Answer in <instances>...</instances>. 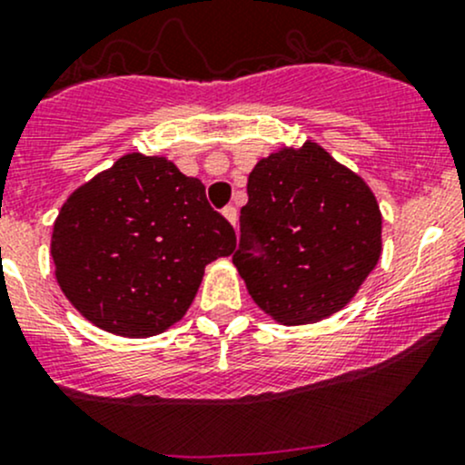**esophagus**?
<instances>
[{"label": "esophagus", "mask_w": 465, "mask_h": 465, "mask_svg": "<svg viewBox=\"0 0 465 465\" xmlns=\"http://www.w3.org/2000/svg\"><path fill=\"white\" fill-rule=\"evenodd\" d=\"M223 217H226L228 222H231L234 228H237V219H239L237 208H234V206H226V208H223Z\"/></svg>", "instance_id": "obj_1"}]
</instances>
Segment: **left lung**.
Wrapping results in <instances>:
<instances>
[{"instance_id":"8db88e82","label":"left lung","mask_w":465,"mask_h":465,"mask_svg":"<svg viewBox=\"0 0 465 465\" xmlns=\"http://www.w3.org/2000/svg\"><path fill=\"white\" fill-rule=\"evenodd\" d=\"M246 188L232 263L252 302L282 326L346 308L381 257V211L366 179L308 139L259 159ZM257 241L262 258L252 257Z\"/></svg>"}]
</instances>
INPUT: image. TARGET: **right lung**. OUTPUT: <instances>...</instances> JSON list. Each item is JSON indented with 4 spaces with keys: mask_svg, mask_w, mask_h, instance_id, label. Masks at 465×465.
Masks as SVG:
<instances>
[{
    "mask_svg": "<svg viewBox=\"0 0 465 465\" xmlns=\"http://www.w3.org/2000/svg\"><path fill=\"white\" fill-rule=\"evenodd\" d=\"M237 237L163 154L126 153L71 193L53 223L54 277L86 322L143 339L191 308L206 266Z\"/></svg>",
    "mask_w": 465,
    "mask_h": 465,
    "instance_id": "obj_1",
    "label": "right lung"
}]
</instances>
